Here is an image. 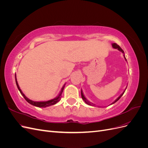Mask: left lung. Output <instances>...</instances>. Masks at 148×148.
Returning a JSON list of instances; mask_svg holds the SVG:
<instances>
[{"label": "left lung", "instance_id": "1", "mask_svg": "<svg viewBox=\"0 0 148 148\" xmlns=\"http://www.w3.org/2000/svg\"><path fill=\"white\" fill-rule=\"evenodd\" d=\"M112 47H114V48H115V49H118V50L119 51H121V52H122V53H124V52H123V51L122 50V48H121L119 45H118V44H116V43H114V44H112ZM124 57H125V60H126V58H125V57L124 56ZM125 91L122 94V95H121L118 98H117V99H116L113 103H112V104H114V103L115 102H117L118 100H119V99H120V98L121 97H122V95H123V94H124V92H125ZM81 93H82V99L84 101V102H86V104H89V105H92V104H91V102H89V101H88L87 100H86V98H85V97L84 96V95H83V92H82V91H81ZM94 105V104H93Z\"/></svg>", "mask_w": 148, "mask_h": 148}]
</instances>
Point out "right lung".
<instances>
[{"label":"right lung","instance_id":"obj_1","mask_svg":"<svg viewBox=\"0 0 148 148\" xmlns=\"http://www.w3.org/2000/svg\"><path fill=\"white\" fill-rule=\"evenodd\" d=\"M15 81H16V86H17L18 89H19L20 93L21 94V95L23 96V97L25 98V100L27 101L28 103H29V104H31V105H33L34 106H36V107H47V106H52L53 104H56L57 102H58L59 101V100L60 99V96H61V95L62 94V92H63L64 89V87H65V86H64L63 88H62V90L60 91V95H59V96H58L57 97L55 98V99L50 100V101H46V102H34V101H33L29 99L28 97H26L25 96L24 94L23 93V92L21 91V90L19 86H18V82L16 81V74H15Z\"/></svg>","mask_w":148,"mask_h":148}]
</instances>
